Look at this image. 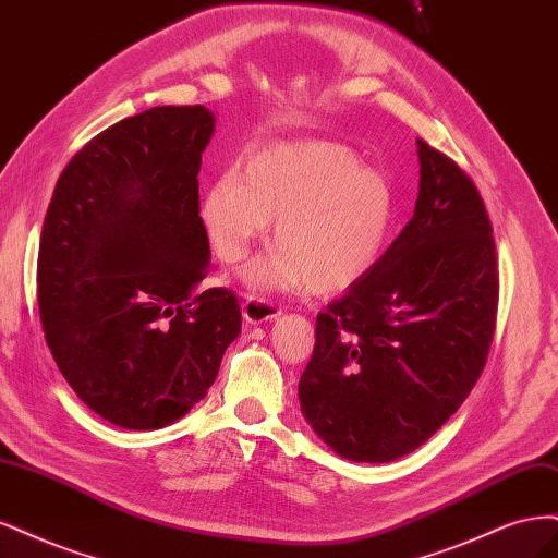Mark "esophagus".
I'll return each mask as SVG.
<instances>
[{
	"label": "esophagus",
	"instance_id": "obj_1",
	"mask_svg": "<svg viewBox=\"0 0 558 558\" xmlns=\"http://www.w3.org/2000/svg\"><path fill=\"white\" fill-rule=\"evenodd\" d=\"M280 317V308L268 299L262 296H247L243 301V319L247 325H262V322L268 319H278Z\"/></svg>",
	"mask_w": 558,
	"mask_h": 558
}]
</instances>
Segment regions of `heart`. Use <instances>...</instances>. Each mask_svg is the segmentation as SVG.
<instances>
[{
  "label": "heart",
  "instance_id": "b5f03b06",
  "mask_svg": "<svg viewBox=\"0 0 558 558\" xmlns=\"http://www.w3.org/2000/svg\"><path fill=\"white\" fill-rule=\"evenodd\" d=\"M387 175L359 165L338 143H276L250 153L236 171L206 187L199 220L215 257L245 259L266 225L276 250L241 271L259 294L345 292L380 264L397 225Z\"/></svg>",
  "mask_w": 558,
  "mask_h": 558
}]
</instances>
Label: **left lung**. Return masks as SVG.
I'll return each instance as SVG.
<instances>
[{"mask_svg": "<svg viewBox=\"0 0 558 558\" xmlns=\"http://www.w3.org/2000/svg\"><path fill=\"white\" fill-rule=\"evenodd\" d=\"M415 213L385 257L317 315L303 417L338 457L385 463L454 415L487 362L498 308L487 208L452 159L417 138Z\"/></svg>", "mask_w": 558, "mask_h": 558, "instance_id": "1", "label": "left lung"}]
</instances>
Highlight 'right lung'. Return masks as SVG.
I'll use <instances>...</instances> for the list:
<instances>
[{"label":"right lung","instance_id":"1","mask_svg":"<svg viewBox=\"0 0 558 558\" xmlns=\"http://www.w3.org/2000/svg\"><path fill=\"white\" fill-rule=\"evenodd\" d=\"M206 106H157L69 161L46 213L37 296L52 359L76 397L130 430L165 428L199 403L241 333L199 220Z\"/></svg>","mask_w":558,"mask_h":558}]
</instances>
